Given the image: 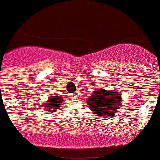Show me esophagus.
<instances>
[{
    "mask_svg": "<svg viewBox=\"0 0 160 160\" xmlns=\"http://www.w3.org/2000/svg\"><path fill=\"white\" fill-rule=\"evenodd\" d=\"M72 97H73V98H77V93H72Z\"/></svg>",
    "mask_w": 160,
    "mask_h": 160,
    "instance_id": "34e87169",
    "label": "esophagus"
}]
</instances>
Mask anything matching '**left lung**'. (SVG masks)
Segmentation results:
<instances>
[{
    "mask_svg": "<svg viewBox=\"0 0 160 160\" xmlns=\"http://www.w3.org/2000/svg\"><path fill=\"white\" fill-rule=\"evenodd\" d=\"M87 103L96 117L110 118L119 112L118 108L122 104V98L119 92L98 88L89 96Z\"/></svg>",
    "mask_w": 160,
    "mask_h": 160,
    "instance_id": "left-lung-1",
    "label": "left lung"
}]
</instances>
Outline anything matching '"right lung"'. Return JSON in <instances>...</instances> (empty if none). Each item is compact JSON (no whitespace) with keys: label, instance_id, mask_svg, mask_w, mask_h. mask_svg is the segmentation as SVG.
Instances as JSON below:
<instances>
[{"label":"right lung","instance_id":"add662e5","mask_svg":"<svg viewBox=\"0 0 160 160\" xmlns=\"http://www.w3.org/2000/svg\"><path fill=\"white\" fill-rule=\"evenodd\" d=\"M64 98L58 94H54L53 96H50L46 101L45 104L42 105V108L43 109L44 112H52L61 107L62 102H63Z\"/></svg>","mask_w":160,"mask_h":160}]
</instances>
